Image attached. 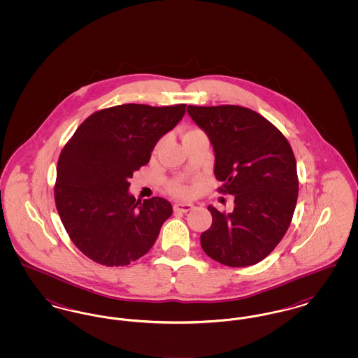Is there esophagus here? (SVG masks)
<instances>
[{"label": "esophagus", "instance_id": "esophagus-1", "mask_svg": "<svg viewBox=\"0 0 358 358\" xmlns=\"http://www.w3.org/2000/svg\"><path fill=\"white\" fill-rule=\"evenodd\" d=\"M194 208V205L190 204V203H177L174 204V210L176 212H182V213H187L189 210H192Z\"/></svg>", "mask_w": 358, "mask_h": 358}]
</instances>
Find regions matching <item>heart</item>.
Segmentation results:
<instances>
[{"mask_svg": "<svg viewBox=\"0 0 358 358\" xmlns=\"http://www.w3.org/2000/svg\"><path fill=\"white\" fill-rule=\"evenodd\" d=\"M197 134H203V133L200 130H197V129H187V131L182 134V141L187 139V138H190V136H197ZM171 192L173 194L178 196V197H187V196H190L192 189L187 187V185H184V184L174 182V184L171 185Z\"/></svg>", "mask_w": 358, "mask_h": 358, "instance_id": "1", "label": "heart"}]
</instances>
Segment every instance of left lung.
<instances>
[{
	"instance_id": "1",
	"label": "left lung",
	"mask_w": 358,
	"mask_h": 358,
	"mask_svg": "<svg viewBox=\"0 0 358 358\" xmlns=\"http://www.w3.org/2000/svg\"><path fill=\"white\" fill-rule=\"evenodd\" d=\"M209 138L220 192L235 196L231 213L209 205L212 225L201 247L213 260L247 267L270 255L289 229L296 199V162L287 139L271 122L240 106H187Z\"/></svg>"
}]
</instances>
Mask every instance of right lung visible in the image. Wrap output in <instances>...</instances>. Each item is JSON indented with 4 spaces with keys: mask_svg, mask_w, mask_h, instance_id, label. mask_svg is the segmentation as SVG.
Returning <instances> with one entry per match:
<instances>
[{
    "mask_svg": "<svg viewBox=\"0 0 358 358\" xmlns=\"http://www.w3.org/2000/svg\"><path fill=\"white\" fill-rule=\"evenodd\" d=\"M187 104H120L78 127L57 162L55 201L72 243L91 260L122 267L145 255L173 213L162 197L136 201L133 173L185 115Z\"/></svg>",
    "mask_w": 358,
    "mask_h": 358,
    "instance_id": "right-lung-1",
    "label": "right lung"
}]
</instances>
